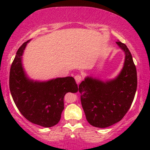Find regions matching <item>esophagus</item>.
Segmentation results:
<instances>
[{
  "instance_id": "1",
  "label": "esophagus",
  "mask_w": 150,
  "mask_h": 150,
  "mask_svg": "<svg viewBox=\"0 0 150 150\" xmlns=\"http://www.w3.org/2000/svg\"><path fill=\"white\" fill-rule=\"evenodd\" d=\"M75 81H76L77 83H79L82 81V77H81L80 75H76L75 76Z\"/></svg>"
}]
</instances>
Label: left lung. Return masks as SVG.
<instances>
[{
  "instance_id": "8db88e82",
  "label": "left lung",
  "mask_w": 150,
  "mask_h": 150,
  "mask_svg": "<svg viewBox=\"0 0 150 150\" xmlns=\"http://www.w3.org/2000/svg\"><path fill=\"white\" fill-rule=\"evenodd\" d=\"M125 53L121 72L115 79L102 81L86 77L79 85L86 120L97 128H107L122 120L131 107L137 88V74L131 52L116 42Z\"/></svg>"
}]
</instances>
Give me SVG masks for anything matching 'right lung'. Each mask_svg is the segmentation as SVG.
<instances>
[{
  "label": "right lung",
  "instance_id": "obj_1",
  "mask_svg": "<svg viewBox=\"0 0 150 150\" xmlns=\"http://www.w3.org/2000/svg\"><path fill=\"white\" fill-rule=\"evenodd\" d=\"M29 41L19 47L11 67L10 91L16 107L27 120L40 126L52 127L61 118L64 95L78 92V85L72 77L43 82L30 79L22 63V56Z\"/></svg>",
  "mask_w": 150,
  "mask_h": 150
}]
</instances>
